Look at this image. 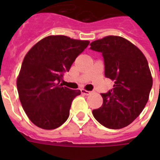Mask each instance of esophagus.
Segmentation results:
<instances>
[{
  "label": "esophagus",
  "instance_id": "esophagus-1",
  "mask_svg": "<svg viewBox=\"0 0 160 160\" xmlns=\"http://www.w3.org/2000/svg\"><path fill=\"white\" fill-rule=\"evenodd\" d=\"M81 93L85 95H90V94L92 93V91H89V90H81Z\"/></svg>",
  "mask_w": 160,
  "mask_h": 160
}]
</instances>
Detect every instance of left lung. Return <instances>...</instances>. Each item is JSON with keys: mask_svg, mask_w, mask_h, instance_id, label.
<instances>
[{"mask_svg": "<svg viewBox=\"0 0 160 160\" xmlns=\"http://www.w3.org/2000/svg\"><path fill=\"white\" fill-rule=\"evenodd\" d=\"M90 50L104 58L105 75L114 80L112 90L102 93V106L92 111L95 119L108 129L129 125L148 102L153 80L141 51L126 39L106 36L90 43Z\"/></svg>", "mask_w": 160, "mask_h": 160, "instance_id": "1", "label": "left lung"}]
</instances>
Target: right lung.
I'll use <instances>...</instances> for the list:
<instances>
[{"label": "right lung", "instance_id": "right-lung-1", "mask_svg": "<svg viewBox=\"0 0 160 160\" xmlns=\"http://www.w3.org/2000/svg\"><path fill=\"white\" fill-rule=\"evenodd\" d=\"M89 44L65 36H50L26 55L16 85L24 110L36 126L54 129L67 120L71 103L80 90L65 87L61 81Z\"/></svg>", "mask_w": 160, "mask_h": 160}]
</instances>
